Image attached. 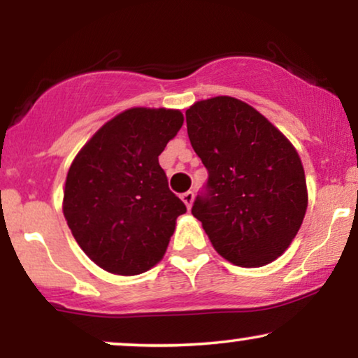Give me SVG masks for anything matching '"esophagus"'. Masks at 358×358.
Returning a JSON list of instances; mask_svg holds the SVG:
<instances>
[{"label": "esophagus", "instance_id": "34e87169", "mask_svg": "<svg viewBox=\"0 0 358 358\" xmlns=\"http://www.w3.org/2000/svg\"><path fill=\"white\" fill-rule=\"evenodd\" d=\"M180 199H182L185 207L190 208V207H192V202H194V192H192V190H187V192H184L182 195H180Z\"/></svg>", "mask_w": 358, "mask_h": 358}]
</instances>
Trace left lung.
<instances>
[{"label":"left lung","mask_w":358,"mask_h":358,"mask_svg":"<svg viewBox=\"0 0 358 358\" xmlns=\"http://www.w3.org/2000/svg\"><path fill=\"white\" fill-rule=\"evenodd\" d=\"M190 145L208 171L192 215L218 254L241 267L282 256L306 213L305 171L293 145L256 109L229 96L185 112Z\"/></svg>","instance_id":"obj_1"}]
</instances>
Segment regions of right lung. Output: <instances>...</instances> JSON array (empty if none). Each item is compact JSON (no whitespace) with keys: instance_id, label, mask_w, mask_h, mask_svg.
<instances>
[{"instance_id":"1","label":"right lung","mask_w":358,"mask_h":358,"mask_svg":"<svg viewBox=\"0 0 358 358\" xmlns=\"http://www.w3.org/2000/svg\"><path fill=\"white\" fill-rule=\"evenodd\" d=\"M184 117L135 107L96 131L66 176L63 213L97 266L136 275L161 261L185 205L168 185L158 156Z\"/></svg>"}]
</instances>
